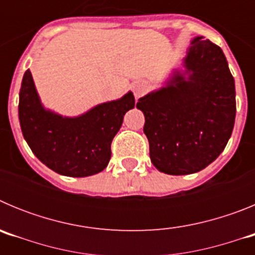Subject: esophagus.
<instances>
[{"label":"esophagus","instance_id":"obj_1","mask_svg":"<svg viewBox=\"0 0 255 255\" xmlns=\"http://www.w3.org/2000/svg\"><path fill=\"white\" fill-rule=\"evenodd\" d=\"M131 88L132 92H134V96L136 97V98H139V97H141L148 91V84L145 82H143V80H138V82L132 83Z\"/></svg>","mask_w":255,"mask_h":255}]
</instances>
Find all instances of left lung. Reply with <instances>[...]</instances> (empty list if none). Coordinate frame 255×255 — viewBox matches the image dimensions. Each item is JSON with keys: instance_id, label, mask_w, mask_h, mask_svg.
I'll use <instances>...</instances> for the list:
<instances>
[{"instance_id": "obj_1", "label": "left lung", "mask_w": 255, "mask_h": 255, "mask_svg": "<svg viewBox=\"0 0 255 255\" xmlns=\"http://www.w3.org/2000/svg\"><path fill=\"white\" fill-rule=\"evenodd\" d=\"M184 67L136 103L145 117L150 161L168 175L206 168L225 149L235 124V82L222 49L194 38Z\"/></svg>"}]
</instances>
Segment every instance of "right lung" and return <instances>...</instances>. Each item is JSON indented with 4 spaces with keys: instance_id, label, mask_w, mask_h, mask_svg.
<instances>
[{
    "instance_id": "add662e5",
    "label": "right lung",
    "mask_w": 255,
    "mask_h": 255,
    "mask_svg": "<svg viewBox=\"0 0 255 255\" xmlns=\"http://www.w3.org/2000/svg\"><path fill=\"white\" fill-rule=\"evenodd\" d=\"M131 92L98 105L78 117H64L40 103L26 70L19 93V120L24 139L42 163L60 175L85 177L107 167L111 143L124 115L134 108Z\"/></svg>"
}]
</instances>
